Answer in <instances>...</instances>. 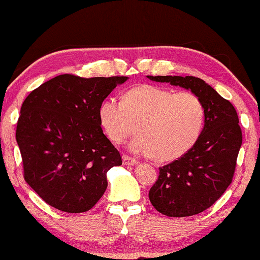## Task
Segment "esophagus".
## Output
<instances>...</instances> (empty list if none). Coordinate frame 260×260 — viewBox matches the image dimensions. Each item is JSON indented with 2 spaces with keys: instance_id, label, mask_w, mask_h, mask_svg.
I'll return each mask as SVG.
<instances>
[{
  "instance_id": "34e87169",
  "label": "esophagus",
  "mask_w": 260,
  "mask_h": 260,
  "mask_svg": "<svg viewBox=\"0 0 260 260\" xmlns=\"http://www.w3.org/2000/svg\"><path fill=\"white\" fill-rule=\"evenodd\" d=\"M137 162L138 161L136 160V158L131 157L129 155H126V154H124V155H123V165H124V166H134Z\"/></svg>"
}]
</instances>
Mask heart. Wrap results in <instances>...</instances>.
<instances>
[{
    "mask_svg": "<svg viewBox=\"0 0 260 260\" xmlns=\"http://www.w3.org/2000/svg\"><path fill=\"white\" fill-rule=\"evenodd\" d=\"M99 121L115 144L124 143L138 124L140 135L130 148L167 162L185 155L197 144L206 121V108L189 91L172 93L161 86L143 84L126 91L123 100H104Z\"/></svg>",
    "mask_w": 260,
    "mask_h": 260,
    "instance_id": "1",
    "label": "heart"
}]
</instances>
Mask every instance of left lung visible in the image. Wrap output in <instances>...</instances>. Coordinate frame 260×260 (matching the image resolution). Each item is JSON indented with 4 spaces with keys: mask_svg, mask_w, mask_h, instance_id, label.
<instances>
[{
    "mask_svg": "<svg viewBox=\"0 0 260 260\" xmlns=\"http://www.w3.org/2000/svg\"><path fill=\"white\" fill-rule=\"evenodd\" d=\"M190 90L202 100L206 121L197 144L178 160L158 168L148 198L168 217H188L210 208L233 180L242 145L239 116L229 100L195 76H147Z\"/></svg>",
    "mask_w": 260,
    "mask_h": 260,
    "instance_id": "1",
    "label": "left lung"
}]
</instances>
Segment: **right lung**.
Returning a JSON list of instances; mask_svg holds the SVG:
<instances>
[{"mask_svg": "<svg viewBox=\"0 0 260 260\" xmlns=\"http://www.w3.org/2000/svg\"><path fill=\"white\" fill-rule=\"evenodd\" d=\"M126 79L62 74L24 100L16 130L24 178L49 206L80 213L103 197L122 157L103 133L99 107Z\"/></svg>", "mask_w": 260, "mask_h": 260, "instance_id": "obj_1", "label": "right lung"}]
</instances>
